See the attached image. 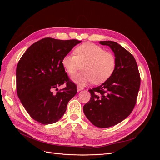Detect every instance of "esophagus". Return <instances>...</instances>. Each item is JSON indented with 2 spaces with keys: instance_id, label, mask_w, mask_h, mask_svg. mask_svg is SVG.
Returning <instances> with one entry per match:
<instances>
[{
  "instance_id": "obj_1",
  "label": "esophagus",
  "mask_w": 160,
  "mask_h": 160,
  "mask_svg": "<svg viewBox=\"0 0 160 160\" xmlns=\"http://www.w3.org/2000/svg\"><path fill=\"white\" fill-rule=\"evenodd\" d=\"M83 89V88H81V87H77V91H80Z\"/></svg>"
}]
</instances>
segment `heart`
Here are the masks:
<instances>
[{
	"label": "heart",
	"mask_w": 160,
	"mask_h": 160,
	"mask_svg": "<svg viewBox=\"0 0 160 160\" xmlns=\"http://www.w3.org/2000/svg\"><path fill=\"white\" fill-rule=\"evenodd\" d=\"M75 55L67 54L62 59V65L70 75H73L83 64V72L72 77L79 86L93 83H104L113 75L116 59L112 53L91 42H85L75 48Z\"/></svg>",
	"instance_id": "obj_1"
}]
</instances>
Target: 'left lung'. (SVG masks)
Wrapping results in <instances>:
<instances>
[{"mask_svg": "<svg viewBox=\"0 0 160 160\" xmlns=\"http://www.w3.org/2000/svg\"><path fill=\"white\" fill-rule=\"evenodd\" d=\"M114 53L116 67L113 75L100 86L89 89L91 99L83 112L92 124L107 128L120 123L130 115L136 103L140 87L137 62L131 53L118 42L100 41Z\"/></svg>", "mask_w": 160, "mask_h": 160, "instance_id": "1", "label": "left lung"}]
</instances>
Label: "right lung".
I'll use <instances>...</instances> for the list:
<instances>
[{"label":"right lung","instance_id":"obj_1","mask_svg":"<svg viewBox=\"0 0 160 160\" xmlns=\"http://www.w3.org/2000/svg\"><path fill=\"white\" fill-rule=\"evenodd\" d=\"M81 41L45 38L34 43L21 57L16 71L18 98L31 117L42 124H51L64 115L69 101L76 95L62 59ZM66 83L56 94L52 90Z\"/></svg>","mask_w":160,"mask_h":160}]
</instances>
